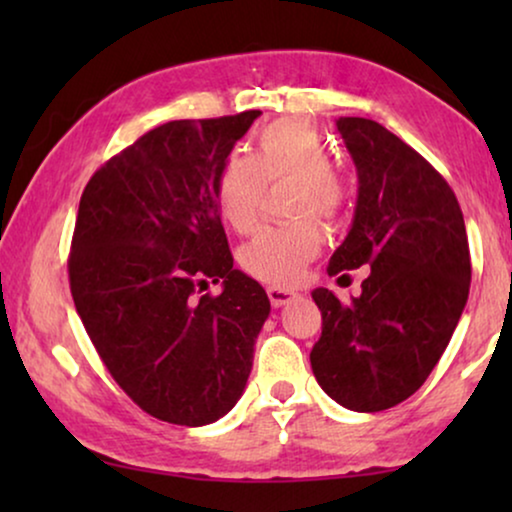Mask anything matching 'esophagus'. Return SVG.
<instances>
[{"label":"esophagus","mask_w":512,"mask_h":512,"mask_svg":"<svg viewBox=\"0 0 512 512\" xmlns=\"http://www.w3.org/2000/svg\"><path fill=\"white\" fill-rule=\"evenodd\" d=\"M268 298H270L272 307H282V305H286V303H291L293 298H298V293L286 291V289H279V286H270V289H268Z\"/></svg>","instance_id":"esophagus-1"}]
</instances>
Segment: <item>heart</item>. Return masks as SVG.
<instances>
[{
	"instance_id": "1",
	"label": "heart",
	"mask_w": 512,
	"mask_h": 512,
	"mask_svg": "<svg viewBox=\"0 0 512 512\" xmlns=\"http://www.w3.org/2000/svg\"><path fill=\"white\" fill-rule=\"evenodd\" d=\"M291 181V214L300 221L284 228H263L240 249L247 275L265 284L298 282L305 265L319 254L317 219L331 221L347 200L345 177L331 165V146L324 135L300 118H279L258 132L254 156L233 153L216 177V202L223 221L237 233L258 223L268 184Z\"/></svg>"
}]
</instances>
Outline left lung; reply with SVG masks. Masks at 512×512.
Wrapping results in <instances>:
<instances>
[{
  "instance_id": "8db88e82",
  "label": "left lung",
  "mask_w": 512,
  "mask_h": 512,
  "mask_svg": "<svg viewBox=\"0 0 512 512\" xmlns=\"http://www.w3.org/2000/svg\"><path fill=\"white\" fill-rule=\"evenodd\" d=\"M359 174V198L328 275L370 265L361 296L340 303L314 289L321 338L312 373L356 412L394 408L426 382L471 289L464 214L429 160L370 118L338 121Z\"/></svg>"
}]
</instances>
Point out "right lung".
Returning <instances> with one entry per match:
<instances>
[{"label": "right lung", "mask_w": 512, "mask_h": 512, "mask_svg": "<svg viewBox=\"0 0 512 512\" xmlns=\"http://www.w3.org/2000/svg\"><path fill=\"white\" fill-rule=\"evenodd\" d=\"M261 111L170 121L109 158L83 188L69 289L111 377L151 417L205 426L247 387L270 314L233 268L216 177ZM223 281L219 297H198Z\"/></svg>", "instance_id": "right-lung-1"}]
</instances>
